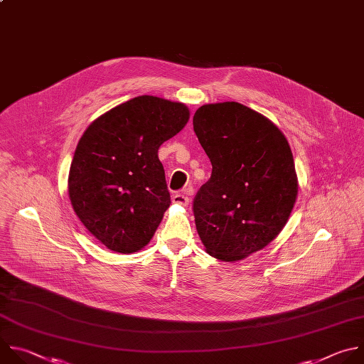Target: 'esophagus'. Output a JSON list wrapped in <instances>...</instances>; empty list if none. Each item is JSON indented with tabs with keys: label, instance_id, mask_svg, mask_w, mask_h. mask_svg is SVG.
<instances>
[{
	"label": "esophagus",
	"instance_id": "esophagus-1",
	"mask_svg": "<svg viewBox=\"0 0 364 364\" xmlns=\"http://www.w3.org/2000/svg\"><path fill=\"white\" fill-rule=\"evenodd\" d=\"M172 202L176 203V205H181V206H188L189 203V198L183 193H175L173 198H172Z\"/></svg>",
	"mask_w": 364,
	"mask_h": 364
}]
</instances>
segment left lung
Returning a JSON list of instances; mask_svg holds the SVG:
<instances>
[{
    "label": "left lung",
    "instance_id": "obj_1",
    "mask_svg": "<svg viewBox=\"0 0 364 364\" xmlns=\"http://www.w3.org/2000/svg\"><path fill=\"white\" fill-rule=\"evenodd\" d=\"M193 130L212 164L193 199L196 231L210 257L241 261L274 241L291 215V148L269 119L237 102L200 106Z\"/></svg>",
    "mask_w": 364,
    "mask_h": 364
}]
</instances>
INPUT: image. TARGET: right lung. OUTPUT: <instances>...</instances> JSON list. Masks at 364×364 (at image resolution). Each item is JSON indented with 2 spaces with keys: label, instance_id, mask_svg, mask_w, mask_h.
Returning <instances> with one entry per match:
<instances>
[{
  "label": "right lung",
  "instance_id": "1",
  "mask_svg": "<svg viewBox=\"0 0 364 364\" xmlns=\"http://www.w3.org/2000/svg\"><path fill=\"white\" fill-rule=\"evenodd\" d=\"M189 114L183 103L139 96L99 116L80 137L68 198L82 224L110 251L137 252L155 235L171 205L158 151Z\"/></svg>",
  "mask_w": 364,
  "mask_h": 364
}]
</instances>
